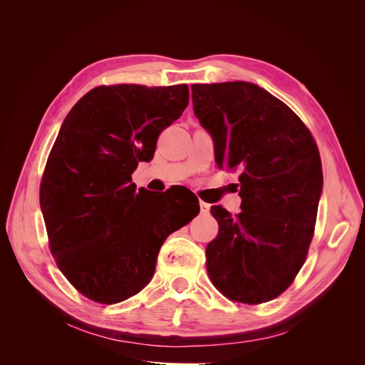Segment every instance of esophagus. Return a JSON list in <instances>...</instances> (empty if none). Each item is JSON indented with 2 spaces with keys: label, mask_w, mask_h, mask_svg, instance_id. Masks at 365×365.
<instances>
[{
  "label": "esophagus",
  "mask_w": 365,
  "mask_h": 365,
  "mask_svg": "<svg viewBox=\"0 0 365 365\" xmlns=\"http://www.w3.org/2000/svg\"><path fill=\"white\" fill-rule=\"evenodd\" d=\"M200 207H201V213H204V215H207L208 212H210V204H207V202H204V201H200Z\"/></svg>",
  "instance_id": "1"
}]
</instances>
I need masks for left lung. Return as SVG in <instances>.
<instances>
[{
  "label": "left lung",
  "instance_id": "8db88e82",
  "mask_svg": "<svg viewBox=\"0 0 365 365\" xmlns=\"http://www.w3.org/2000/svg\"><path fill=\"white\" fill-rule=\"evenodd\" d=\"M192 101L215 141L217 168L240 172L242 212L210 210L219 233L205 248L208 277L233 302H269L289 288L314 237L323 190L317 143L300 117L259 85L195 83Z\"/></svg>",
  "mask_w": 365,
  "mask_h": 365
}]
</instances>
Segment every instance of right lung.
<instances>
[{
    "label": "right lung",
    "instance_id": "add662e5",
    "mask_svg": "<svg viewBox=\"0 0 365 365\" xmlns=\"http://www.w3.org/2000/svg\"><path fill=\"white\" fill-rule=\"evenodd\" d=\"M187 105L185 83L101 85L63 120L39 201L54 262L96 303L138 294L153 277L164 240L200 213L193 195L176 208V190L137 192L132 182L138 163L153 158L160 134Z\"/></svg>",
    "mask_w": 365,
    "mask_h": 365
}]
</instances>
